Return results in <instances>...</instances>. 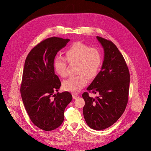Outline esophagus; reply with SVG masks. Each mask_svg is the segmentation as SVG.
I'll return each instance as SVG.
<instances>
[{"label": "esophagus", "mask_w": 151, "mask_h": 151, "mask_svg": "<svg viewBox=\"0 0 151 151\" xmlns=\"http://www.w3.org/2000/svg\"><path fill=\"white\" fill-rule=\"evenodd\" d=\"M72 97H73V99H78L79 97V96H78V95H76V94H72Z\"/></svg>", "instance_id": "34e87169"}]
</instances>
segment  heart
Returning a JSON list of instances; mask_svg holds the SVG:
<instances>
[{"instance_id": "b5f03b06", "label": "heart", "mask_w": 151, "mask_h": 151, "mask_svg": "<svg viewBox=\"0 0 151 151\" xmlns=\"http://www.w3.org/2000/svg\"><path fill=\"white\" fill-rule=\"evenodd\" d=\"M66 57L69 62L78 63V73L80 75L70 77L65 80L62 83V88L66 91L77 93L88 83L85 75L89 79H92L97 75L102 63L101 54L96 47H91L78 42L74 43L67 50ZM53 66L55 73L59 76L62 78L66 76L65 58L61 56L55 57Z\"/></svg>"}]
</instances>
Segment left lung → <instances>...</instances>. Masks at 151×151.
I'll return each instance as SVG.
<instances>
[{
	"mask_svg": "<svg viewBox=\"0 0 151 151\" xmlns=\"http://www.w3.org/2000/svg\"><path fill=\"white\" fill-rule=\"evenodd\" d=\"M97 39L104 50V60L101 70L87 90L99 96L90 97L86 92L83 115L89 127L104 130L121 117L128 102L130 73L122 54L116 46L100 37Z\"/></svg>",
	"mask_w": 151,
	"mask_h": 151,
	"instance_id": "obj_1",
	"label": "left lung"
}]
</instances>
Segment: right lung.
<instances>
[{"mask_svg":"<svg viewBox=\"0 0 151 151\" xmlns=\"http://www.w3.org/2000/svg\"><path fill=\"white\" fill-rule=\"evenodd\" d=\"M70 39L51 37L32 50L26 59L21 94L30 120L38 128L51 131L62 124L64 111L72 100L68 92H58L61 83L54 73L53 62L58 51Z\"/></svg>","mask_w":151,"mask_h":151,"instance_id":"1","label":"right lung"}]
</instances>
